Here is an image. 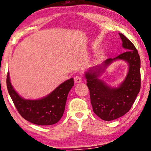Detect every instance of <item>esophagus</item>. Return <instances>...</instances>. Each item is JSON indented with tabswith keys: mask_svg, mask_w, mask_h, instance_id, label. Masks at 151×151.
I'll use <instances>...</instances> for the list:
<instances>
[{
	"mask_svg": "<svg viewBox=\"0 0 151 151\" xmlns=\"http://www.w3.org/2000/svg\"><path fill=\"white\" fill-rule=\"evenodd\" d=\"M74 80H75V82L76 83H81V81H82V77L79 75H77L75 76Z\"/></svg>",
	"mask_w": 151,
	"mask_h": 151,
	"instance_id": "obj_1",
	"label": "esophagus"
}]
</instances>
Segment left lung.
Instances as JSON below:
<instances>
[{"label":"left lung","instance_id":"8db88e82","mask_svg":"<svg viewBox=\"0 0 151 151\" xmlns=\"http://www.w3.org/2000/svg\"><path fill=\"white\" fill-rule=\"evenodd\" d=\"M126 51L114 58H108L101 65L91 68L85 73L94 113L105 121L123 116L130 109L140 89V58L132 43L119 33ZM116 59L127 62L129 68L125 79L118 88H111L99 78L100 74Z\"/></svg>","mask_w":151,"mask_h":151}]
</instances>
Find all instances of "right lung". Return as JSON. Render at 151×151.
<instances>
[{
	"instance_id": "add662e5",
	"label": "right lung",
	"mask_w": 151,
	"mask_h": 151,
	"mask_svg": "<svg viewBox=\"0 0 151 151\" xmlns=\"http://www.w3.org/2000/svg\"><path fill=\"white\" fill-rule=\"evenodd\" d=\"M74 85L73 78L66 81L46 97L40 99H25L14 89L7 73L6 87L13 104L23 118L37 125H52L63 117L67 96Z\"/></svg>"
}]
</instances>
